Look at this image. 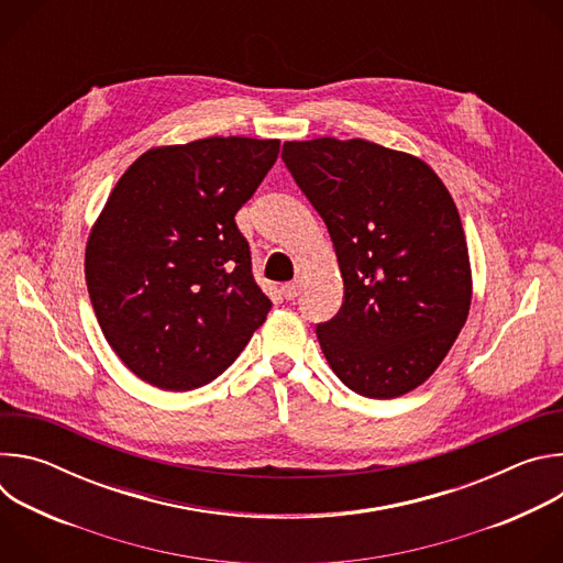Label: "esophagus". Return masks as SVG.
Masks as SVG:
<instances>
[{
    "label": "esophagus",
    "instance_id": "obj_1",
    "mask_svg": "<svg viewBox=\"0 0 563 563\" xmlns=\"http://www.w3.org/2000/svg\"><path fill=\"white\" fill-rule=\"evenodd\" d=\"M283 296L287 298V300H294L296 296H298V285L296 283H287V285H283Z\"/></svg>",
    "mask_w": 563,
    "mask_h": 563
}]
</instances>
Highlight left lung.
<instances>
[{"label":"left lung","instance_id":"8db88e82","mask_svg":"<svg viewBox=\"0 0 563 563\" xmlns=\"http://www.w3.org/2000/svg\"><path fill=\"white\" fill-rule=\"evenodd\" d=\"M283 159L328 224L345 296L316 325L334 374L367 398L426 383L467 320L472 269L456 205L421 157L361 137L285 142Z\"/></svg>","mask_w":563,"mask_h":563}]
</instances>
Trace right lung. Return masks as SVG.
Returning a JSON list of instances; mask_svg holds the SVG:
<instances>
[{"label": "right lung", "mask_w": 563, "mask_h": 563, "mask_svg": "<svg viewBox=\"0 0 563 563\" xmlns=\"http://www.w3.org/2000/svg\"><path fill=\"white\" fill-rule=\"evenodd\" d=\"M280 140L205 137L142 153L113 187L85 274L104 339L144 383L187 391L220 376L265 323L243 207Z\"/></svg>", "instance_id": "1"}]
</instances>
